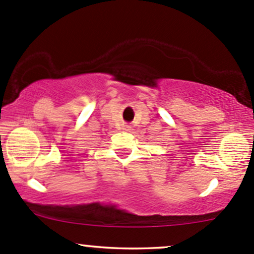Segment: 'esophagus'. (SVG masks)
I'll use <instances>...</instances> for the list:
<instances>
[{
    "label": "esophagus",
    "instance_id": "obj_1",
    "mask_svg": "<svg viewBox=\"0 0 254 254\" xmlns=\"http://www.w3.org/2000/svg\"><path fill=\"white\" fill-rule=\"evenodd\" d=\"M131 127H130V125H124L123 129H124L125 131H131Z\"/></svg>",
    "mask_w": 254,
    "mask_h": 254
}]
</instances>
